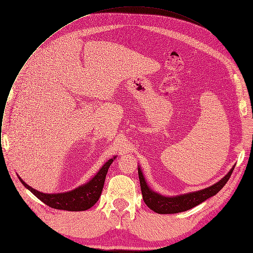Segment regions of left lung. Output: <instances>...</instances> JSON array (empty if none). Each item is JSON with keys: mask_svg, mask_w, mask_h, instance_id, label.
I'll list each match as a JSON object with an SVG mask.
<instances>
[{"mask_svg": "<svg viewBox=\"0 0 253 253\" xmlns=\"http://www.w3.org/2000/svg\"><path fill=\"white\" fill-rule=\"evenodd\" d=\"M233 169H234V166L220 180V181L211 185L210 187H207L199 191L190 192L187 194L168 197V196H163L153 191L151 188H149V186L145 181V178L143 176L141 169L138 167V175L140 180V186H141L143 200L150 209H152L154 212L159 214H173V213L189 210L195 207L196 205L202 203L206 199L210 198L211 196L217 194L228 181V179L230 178L233 172Z\"/></svg>", "mask_w": 253, "mask_h": 253, "instance_id": "left-lung-1", "label": "left lung"}]
</instances>
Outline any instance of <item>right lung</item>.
<instances>
[{
	"label": "right lung",
	"mask_w": 253,
	"mask_h": 253,
	"mask_svg": "<svg viewBox=\"0 0 253 253\" xmlns=\"http://www.w3.org/2000/svg\"><path fill=\"white\" fill-rule=\"evenodd\" d=\"M115 158L116 157L108 160L89 182L77 187L76 189L64 193L48 194L40 192L25 183L19 175L18 177L23 185L46 205L55 209L67 211H84L91 208L100 198L106 174Z\"/></svg>",
	"instance_id": "add662e5"
}]
</instances>
